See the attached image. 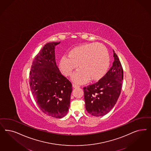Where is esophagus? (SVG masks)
I'll return each mask as SVG.
<instances>
[{
  "label": "esophagus",
  "mask_w": 151,
  "mask_h": 151,
  "mask_svg": "<svg viewBox=\"0 0 151 151\" xmlns=\"http://www.w3.org/2000/svg\"><path fill=\"white\" fill-rule=\"evenodd\" d=\"M72 86H73V87L74 88L80 87L79 86H78V85L76 84H74V83H73V84H72Z\"/></svg>",
  "instance_id": "1"
}]
</instances>
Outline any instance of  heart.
I'll return each instance as SVG.
<instances>
[{
	"instance_id": "b5f03b06",
	"label": "heart",
	"mask_w": 151,
	"mask_h": 151,
	"mask_svg": "<svg viewBox=\"0 0 151 151\" xmlns=\"http://www.w3.org/2000/svg\"><path fill=\"white\" fill-rule=\"evenodd\" d=\"M109 55L107 48L101 44L88 43L72 49L68 55L59 62V68L66 76H70L77 66L80 69L74 73L72 79L83 83L89 78L92 81L101 79L107 73Z\"/></svg>"
}]
</instances>
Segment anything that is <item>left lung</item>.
Segmentation results:
<instances>
[{
	"label": "left lung",
	"instance_id": "8db88e82",
	"mask_svg": "<svg viewBox=\"0 0 151 151\" xmlns=\"http://www.w3.org/2000/svg\"><path fill=\"white\" fill-rule=\"evenodd\" d=\"M113 51L112 67L98 82L83 88L86 109L95 117H102L111 111L121 92L123 68L117 54Z\"/></svg>",
	"mask_w": 151,
	"mask_h": 151
}]
</instances>
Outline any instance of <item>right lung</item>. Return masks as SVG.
Here are the masks:
<instances>
[{
    "instance_id": "1",
    "label": "right lung",
    "mask_w": 151,
    "mask_h": 151,
    "mask_svg": "<svg viewBox=\"0 0 151 151\" xmlns=\"http://www.w3.org/2000/svg\"><path fill=\"white\" fill-rule=\"evenodd\" d=\"M59 42L45 44L34 59L29 84L40 109L50 117L61 118L68 113L72 85L60 73L55 62V47Z\"/></svg>"
}]
</instances>
